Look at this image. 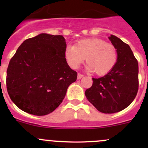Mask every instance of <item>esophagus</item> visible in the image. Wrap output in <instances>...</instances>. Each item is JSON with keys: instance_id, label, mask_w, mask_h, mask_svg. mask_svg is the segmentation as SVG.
I'll return each mask as SVG.
<instances>
[{"instance_id": "1", "label": "esophagus", "mask_w": 148, "mask_h": 148, "mask_svg": "<svg viewBox=\"0 0 148 148\" xmlns=\"http://www.w3.org/2000/svg\"><path fill=\"white\" fill-rule=\"evenodd\" d=\"M83 77H84V75H83V74H79H79H78V75H77V79H81Z\"/></svg>"}]
</instances>
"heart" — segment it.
Returning a JSON list of instances; mask_svg holds the SVG:
<instances>
[{
  "label": "heart",
  "instance_id": "1",
  "mask_svg": "<svg viewBox=\"0 0 148 148\" xmlns=\"http://www.w3.org/2000/svg\"><path fill=\"white\" fill-rule=\"evenodd\" d=\"M64 54L67 63L73 69L78 68L86 58L88 71H94L98 76L108 74L117 61L115 46L96 38L81 40L74 46H68Z\"/></svg>",
  "mask_w": 148,
  "mask_h": 148
}]
</instances>
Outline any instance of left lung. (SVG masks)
I'll list each match as a JSON object with an SVG mask.
<instances>
[{"instance_id": "obj_1", "label": "left lung", "mask_w": 148, "mask_h": 148, "mask_svg": "<svg viewBox=\"0 0 148 148\" xmlns=\"http://www.w3.org/2000/svg\"><path fill=\"white\" fill-rule=\"evenodd\" d=\"M109 39L117 51V61L111 71L100 78H92L85 95L101 112L112 114L123 110L135 99L139 87L138 62L130 47L111 35Z\"/></svg>"}]
</instances>
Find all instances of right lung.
<instances>
[{
	"instance_id": "obj_1",
	"label": "right lung",
	"mask_w": 148,
	"mask_h": 148,
	"mask_svg": "<svg viewBox=\"0 0 148 148\" xmlns=\"http://www.w3.org/2000/svg\"><path fill=\"white\" fill-rule=\"evenodd\" d=\"M62 36L41 34L25 40L10 59L6 87L13 102L25 112L46 115L56 110L77 73L65 58Z\"/></svg>"
}]
</instances>
